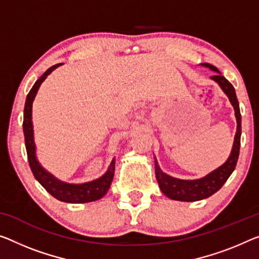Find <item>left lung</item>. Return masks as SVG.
Wrapping results in <instances>:
<instances>
[{
    "mask_svg": "<svg viewBox=\"0 0 259 259\" xmlns=\"http://www.w3.org/2000/svg\"><path fill=\"white\" fill-rule=\"evenodd\" d=\"M205 67H208L209 69L215 71V75H213L212 79L219 83L221 89L225 91V94L228 96L230 103L234 106L235 110V116L237 120V131L235 135V140H234V146L232 149V154L225 164H222L220 168L212 171L207 176L200 180L196 181H183L177 180L171 176H168L164 172H162L160 166H158L157 162L155 161V174H156V180L158 183V186L163 193L166 197H169L174 200H181V201H197L201 200V199L208 198L217 192V191L222 188L228 180L230 175L234 170H235L236 163L238 160V155H240V146H241V112H240V105H238V101L236 97L235 89L232 83L225 76H222L220 71L209 63H202Z\"/></svg>",
    "mask_w": 259,
    "mask_h": 259,
    "instance_id": "left-lung-1",
    "label": "left lung"
}]
</instances>
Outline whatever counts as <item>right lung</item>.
Segmentation results:
<instances>
[{
  "mask_svg": "<svg viewBox=\"0 0 259 259\" xmlns=\"http://www.w3.org/2000/svg\"><path fill=\"white\" fill-rule=\"evenodd\" d=\"M61 63L52 66L47 69L40 77L37 79L30 93L27 94L25 106H24V119H23V131L24 138H25V147L27 153V160H29L30 168L35 180L45 188L47 192H50L58 200L65 202H73V204H79V202H90L101 199L109 190L111 183H112L114 176V160H112L104 176L98 178L96 181L84 183V184H67L58 181L51 174L42 169L39 162L35 158V147L33 141V127H32V102L35 97V94L44 79L47 77Z\"/></svg>",
  "mask_w": 259,
  "mask_h": 259,
  "instance_id": "right-lung-1",
  "label": "right lung"
}]
</instances>
